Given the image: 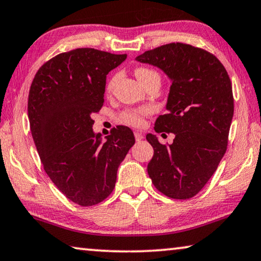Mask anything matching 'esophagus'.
<instances>
[{"mask_svg": "<svg viewBox=\"0 0 261 261\" xmlns=\"http://www.w3.org/2000/svg\"><path fill=\"white\" fill-rule=\"evenodd\" d=\"M135 138H136V141L139 142V141H142V139L144 138V136H143L142 132L136 131V132H135Z\"/></svg>", "mask_w": 261, "mask_h": 261, "instance_id": "esophagus-1", "label": "esophagus"}]
</instances>
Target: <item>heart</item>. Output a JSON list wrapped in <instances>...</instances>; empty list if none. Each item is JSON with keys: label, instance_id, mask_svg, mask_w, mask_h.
Instances as JSON below:
<instances>
[{"label": "heart", "instance_id": "obj_1", "mask_svg": "<svg viewBox=\"0 0 261 261\" xmlns=\"http://www.w3.org/2000/svg\"><path fill=\"white\" fill-rule=\"evenodd\" d=\"M157 75V72H154L153 70H150L147 68H138L136 70V76L139 80V82L145 81L146 79H149L150 76ZM116 80H117V76H112L110 80L108 82L107 85V90L110 91L114 85L116 83ZM150 114V109L149 108H139V109H129V110L123 111L119 116V122L123 124H126V125L130 126H135V127H139L143 126L144 124V117Z\"/></svg>", "mask_w": 261, "mask_h": 261}]
</instances>
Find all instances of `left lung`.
Segmentation results:
<instances>
[{"label":"left lung","mask_w":261,"mask_h":261,"mask_svg":"<svg viewBox=\"0 0 261 261\" xmlns=\"http://www.w3.org/2000/svg\"><path fill=\"white\" fill-rule=\"evenodd\" d=\"M136 60L163 70L172 82L168 112L155 120L154 131L172 132L174 139L163 145L155 135H146L153 147L147 173L163 194L189 199L204 188L226 152L234 110L231 80L215 55L190 44H165Z\"/></svg>","instance_id":"1"}]
</instances>
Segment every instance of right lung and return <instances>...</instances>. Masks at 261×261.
Here are the masks:
<instances>
[{"instance_id":"obj_1","label":"right lung","mask_w":261,"mask_h":261,"mask_svg":"<svg viewBox=\"0 0 261 261\" xmlns=\"http://www.w3.org/2000/svg\"><path fill=\"white\" fill-rule=\"evenodd\" d=\"M126 58L92 48L62 53L42 65L29 90L28 117L44 171L73 203L92 206L115 188L117 170L135 144L127 126L106 141L91 115L104 103L107 75Z\"/></svg>"}]
</instances>
